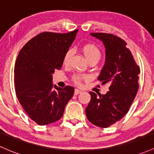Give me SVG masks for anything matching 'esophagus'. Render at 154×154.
<instances>
[{
    "instance_id": "obj_1",
    "label": "esophagus",
    "mask_w": 154,
    "mask_h": 154,
    "mask_svg": "<svg viewBox=\"0 0 154 154\" xmlns=\"http://www.w3.org/2000/svg\"><path fill=\"white\" fill-rule=\"evenodd\" d=\"M81 91L79 90V89H75L74 90V95H78L79 94H80Z\"/></svg>"
}]
</instances>
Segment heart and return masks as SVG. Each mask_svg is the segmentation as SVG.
<instances>
[{"instance_id":"b5f03b06","label":"heart","mask_w":154,"mask_h":154,"mask_svg":"<svg viewBox=\"0 0 154 154\" xmlns=\"http://www.w3.org/2000/svg\"><path fill=\"white\" fill-rule=\"evenodd\" d=\"M82 52H83L84 55H85L86 60L88 61L90 60H96V61H99V59L101 58V52L99 50L97 47L94 45H86L82 47ZM73 51L72 50H69L68 51L65 53L63 57V63L67 64L69 63V59H70L71 56L72 55ZM82 78H85V77L80 75H74L73 77V80L75 83L79 84L80 83V81Z\"/></svg>"}]
</instances>
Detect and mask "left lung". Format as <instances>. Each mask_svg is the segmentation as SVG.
I'll list each match as a JSON object with an SVG mask.
<instances>
[{
  "mask_svg": "<svg viewBox=\"0 0 154 154\" xmlns=\"http://www.w3.org/2000/svg\"><path fill=\"white\" fill-rule=\"evenodd\" d=\"M105 47V62L99 74L102 85L109 84L106 94L90 92L91 99L85 109L91 124L102 128L120 121L129 111L138 88L140 69L124 40L115 35L91 33Z\"/></svg>",
  "mask_w": 154,
  "mask_h": 154,
  "instance_id": "1",
  "label": "left lung"
}]
</instances>
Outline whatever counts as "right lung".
Listing matches in <instances>:
<instances>
[{"label":"right lung","instance_id":"right-lung-1","mask_svg":"<svg viewBox=\"0 0 154 154\" xmlns=\"http://www.w3.org/2000/svg\"><path fill=\"white\" fill-rule=\"evenodd\" d=\"M77 31L40 33L25 44L17 58L14 67L17 96L25 112L38 125L58 121L74 95L72 86L60 88L54 85L52 74L55 69L61 68L64 55Z\"/></svg>","mask_w":154,"mask_h":154}]
</instances>
